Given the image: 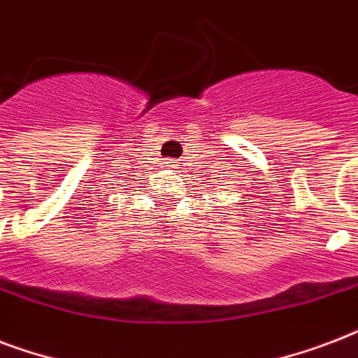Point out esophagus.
Segmentation results:
<instances>
[{
  "label": "esophagus",
  "mask_w": 358,
  "mask_h": 358,
  "mask_svg": "<svg viewBox=\"0 0 358 358\" xmlns=\"http://www.w3.org/2000/svg\"><path fill=\"white\" fill-rule=\"evenodd\" d=\"M165 163H167L165 167H174V163H176V162H173V159H169V162H165Z\"/></svg>",
  "instance_id": "esophagus-1"
}]
</instances>
